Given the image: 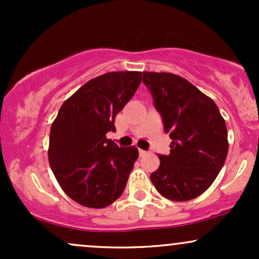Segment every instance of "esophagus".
I'll list each match as a JSON object with an SVG mask.
<instances>
[{
	"instance_id": "obj_1",
	"label": "esophagus",
	"mask_w": 259,
	"mask_h": 259,
	"mask_svg": "<svg viewBox=\"0 0 259 259\" xmlns=\"http://www.w3.org/2000/svg\"><path fill=\"white\" fill-rule=\"evenodd\" d=\"M139 153H140V156H146V154L148 153L147 151H145V150H139Z\"/></svg>"
}]
</instances>
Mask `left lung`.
<instances>
[{
    "label": "left lung",
    "mask_w": 259,
    "mask_h": 259,
    "mask_svg": "<svg viewBox=\"0 0 259 259\" xmlns=\"http://www.w3.org/2000/svg\"><path fill=\"white\" fill-rule=\"evenodd\" d=\"M142 81L171 139L170 153L159 154L160 164L151 180L168 200L198 197L212 185L227 159L225 120L214 101L179 75L144 72Z\"/></svg>",
    "instance_id": "8db88e82"
}]
</instances>
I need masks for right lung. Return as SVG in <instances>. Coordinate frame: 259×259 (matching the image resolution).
Instances as JSON below:
<instances>
[{
    "instance_id": "obj_1",
    "label": "right lung",
    "mask_w": 259,
    "mask_h": 259,
    "mask_svg": "<svg viewBox=\"0 0 259 259\" xmlns=\"http://www.w3.org/2000/svg\"><path fill=\"white\" fill-rule=\"evenodd\" d=\"M141 72L106 73L62 105L50 132L49 160L63 191L85 207L103 208L120 197L139 151L119 147L106 134L132 100Z\"/></svg>"
}]
</instances>
